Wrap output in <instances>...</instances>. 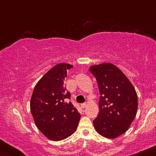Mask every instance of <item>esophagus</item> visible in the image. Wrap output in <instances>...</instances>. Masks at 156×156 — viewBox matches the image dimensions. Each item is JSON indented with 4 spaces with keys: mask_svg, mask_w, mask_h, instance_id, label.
<instances>
[{
    "mask_svg": "<svg viewBox=\"0 0 156 156\" xmlns=\"http://www.w3.org/2000/svg\"><path fill=\"white\" fill-rule=\"evenodd\" d=\"M81 108H86V103H81Z\"/></svg>",
    "mask_w": 156,
    "mask_h": 156,
    "instance_id": "obj_1",
    "label": "esophagus"
}]
</instances>
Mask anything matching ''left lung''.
I'll list each match as a JSON object with an SVG mask.
<instances>
[{"label":"left lung","mask_w":156,"mask_h":156,"mask_svg":"<svg viewBox=\"0 0 156 156\" xmlns=\"http://www.w3.org/2000/svg\"><path fill=\"white\" fill-rule=\"evenodd\" d=\"M96 78L100 92L99 112L93 121L100 135L114 139L126 132L134 120L138 96L134 87L125 74L110 63L89 68Z\"/></svg>","instance_id":"left-lung-1"}]
</instances>
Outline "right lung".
<instances>
[{"mask_svg": "<svg viewBox=\"0 0 156 156\" xmlns=\"http://www.w3.org/2000/svg\"><path fill=\"white\" fill-rule=\"evenodd\" d=\"M73 65L61 63L49 70L35 85L30 109L38 129L49 140L59 141L75 132L80 114L68 99L64 80Z\"/></svg>", "mask_w": 156, "mask_h": 156, "instance_id": "1", "label": "right lung"}]
</instances>
